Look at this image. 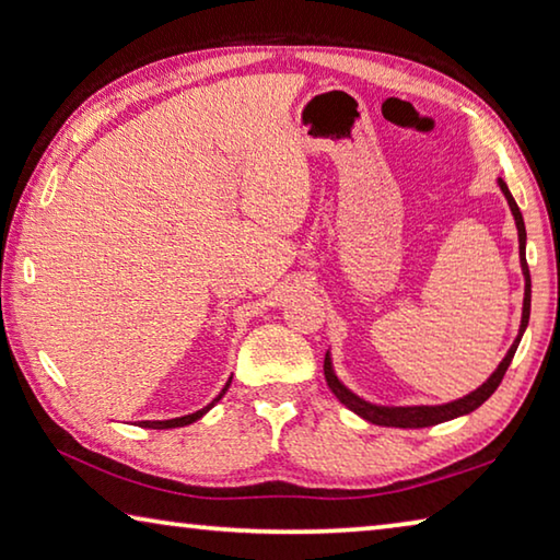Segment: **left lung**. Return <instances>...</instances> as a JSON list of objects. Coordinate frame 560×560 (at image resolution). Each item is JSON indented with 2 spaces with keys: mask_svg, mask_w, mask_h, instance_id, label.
<instances>
[{
  "mask_svg": "<svg viewBox=\"0 0 560 560\" xmlns=\"http://www.w3.org/2000/svg\"><path fill=\"white\" fill-rule=\"evenodd\" d=\"M501 189H504L506 200L511 212H514V220H516V230H518V249H521V267H524V277H526V296H524V318H521V330H518V338L514 340V346L506 353V358L501 360V365L497 368V373L489 377V381L479 387V390H474L471 395L462 397V400H454L447 405H438V407H377L371 405L365 400H360L350 390H346L343 385L338 383V377L330 371V360L326 355V363H324V373H326V383L334 395L338 397L340 402L346 407H350L355 415L365 417L368 422L373 424H383V428H430V424H440V422H447L452 417H459V415H467L471 410H477L481 402H487L494 390L499 387V383L504 381V375L511 365V358H514L516 348H518V340L524 336V328L528 324V314H530V273H528V264H526V226H524V217H521L518 205L514 202V197H511L509 187L504 179H499Z\"/></svg>",
  "mask_w": 560,
  "mask_h": 560,
  "instance_id": "left-lung-1",
  "label": "left lung"
}]
</instances>
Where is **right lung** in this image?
<instances>
[{
	"label": "right lung",
	"mask_w": 560,
	"mask_h": 560,
	"mask_svg": "<svg viewBox=\"0 0 560 560\" xmlns=\"http://www.w3.org/2000/svg\"><path fill=\"white\" fill-rule=\"evenodd\" d=\"M232 383V381H230ZM230 383L224 385V390L214 397V400L207 405V407H202V410H197V412H192V415H185V417H175V420H155V422H150V420H145V422H140V428H150V430H167V428H185V424H189V422H195V420H200V417L210 410V407L217 402V400H222V395L226 393V387H230Z\"/></svg>",
	"instance_id": "right-lung-1"
}]
</instances>
